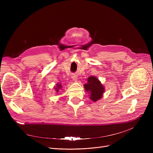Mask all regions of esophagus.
<instances>
[{"instance_id":"esophagus-1","label":"esophagus","mask_w":153,"mask_h":153,"mask_svg":"<svg viewBox=\"0 0 153 153\" xmlns=\"http://www.w3.org/2000/svg\"><path fill=\"white\" fill-rule=\"evenodd\" d=\"M72 78L73 79V80L75 81H77L78 80V76L76 75H75V74H73V75H72Z\"/></svg>"}]
</instances>
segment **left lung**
<instances>
[{
  "mask_svg": "<svg viewBox=\"0 0 153 153\" xmlns=\"http://www.w3.org/2000/svg\"><path fill=\"white\" fill-rule=\"evenodd\" d=\"M87 83L84 87L88 92L90 100L93 102H96L102 98L105 92V87L97 77L91 76L88 77Z\"/></svg>",
  "mask_w": 153,
  "mask_h": 153,
  "instance_id": "obj_1",
  "label": "left lung"
}]
</instances>
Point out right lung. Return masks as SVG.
Here are the masks:
<instances>
[{"label": "right lung", "instance_id": "obj_1", "mask_svg": "<svg viewBox=\"0 0 153 153\" xmlns=\"http://www.w3.org/2000/svg\"><path fill=\"white\" fill-rule=\"evenodd\" d=\"M62 86L61 85V83H57L56 85L54 87L55 89V91H56L57 92H58L60 89H62Z\"/></svg>", "mask_w": 153, "mask_h": 153}]
</instances>
